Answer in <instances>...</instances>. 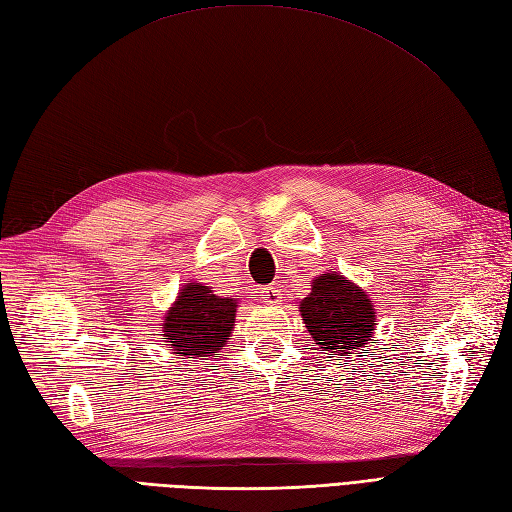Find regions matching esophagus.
Segmentation results:
<instances>
[{
  "label": "esophagus",
  "instance_id": "34e87169",
  "mask_svg": "<svg viewBox=\"0 0 512 512\" xmlns=\"http://www.w3.org/2000/svg\"><path fill=\"white\" fill-rule=\"evenodd\" d=\"M281 299V292L277 288H264V301L268 305H277Z\"/></svg>",
  "mask_w": 512,
  "mask_h": 512
}]
</instances>
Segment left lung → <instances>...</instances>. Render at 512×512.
I'll return each instance as SVG.
<instances>
[{"label": "left lung", "mask_w": 512, "mask_h": 512, "mask_svg": "<svg viewBox=\"0 0 512 512\" xmlns=\"http://www.w3.org/2000/svg\"><path fill=\"white\" fill-rule=\"evenodd\" d=\"M299 312L314 342L329 355L362 349L377 325L373 301L340 272L316 277Z\"/></svg>", "instance_id": "1"}]
</instances>
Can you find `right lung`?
<instances>
[{"instance_id":"add662e5","label":"right lung","mask_w":512,"mask_h":512,"mask_svg":"<svg viewBox=\"0 0 512 512\" xmlns=\"http://www.w3.org/2000/svg\"><path fill=\"white\" fill-rule=\"evenodd\" d=\"M237 305L213 294L209 285L187 283L163 318V340L185 358H218L229 342Z\"/></svg>"}]
</instances>
